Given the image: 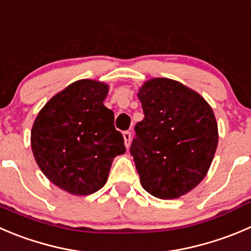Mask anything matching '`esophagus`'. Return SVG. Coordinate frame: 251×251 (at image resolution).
<instances>
[{"instance_id":"esophagus-1","label":"esophagus","mask_w":251,"mask_h":251,"mask_svg":"<svg viewBox=\"0 0 251 251\" xmlns=\"http://www.w3.org/2000/svg\"><path fill=\"white\" fill-rule=\"evenodd\" d=\"M123 138H124V144H126V147L129 148L130 140H132V134H130L129 130H126V132H123Z\"/></svg>"}]
</instances>
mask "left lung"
Here are the masks:
<instances>
[{
  "instance_id": "1",
  "label": "left lung",
  "mask_w": 251,
  "mask_h": 251,
  "mask_svg": "<svg viewBox=\"0 0 251 251\" xmlns=\"http://www.w3.org/2000/svg\"><path fill=\"white\" fill-rule=\"evenodd\" d=\"M144 119L135 124L130 154L143 188L157 199L190 192L206 176L218 128L209 104L177 81L152 78L138 94Z\"/></svg>"
}]
</instances>
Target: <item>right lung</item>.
Returning <instances> with one entry per match:
<instances>
[{
    "mask_svg": "<svg viewBox=\"0 0 251 251\" xmlns=\"http://www.w3.org/2000/svg\"><path fill=\"white\" fill-rule=\"evenodd\" d=\"M108 86L80 80L52 97L35 118L30 140L45 176L73 195H91L106 183L114 157L126 152L103 104Z\"/></svg>",
    "mask_w": 251,
    "mask_h": 251,
    "instance_id": "right-lung-1",
    "label": "right lung"
}]
</instances>
